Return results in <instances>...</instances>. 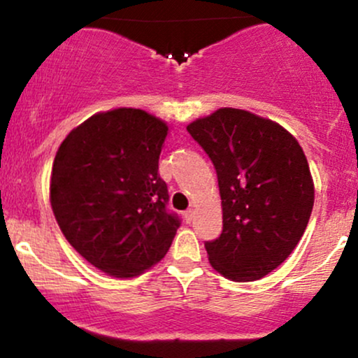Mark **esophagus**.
Listing matches in <instances>:
<instances>
[{
	"instance_id": "1",
	"label": "esophagus",
	"mask_w": 358,
	"mask_h": 358,
	"mask_svg": "<svg viewBox=\"0 0 358 358\" xmlns=\"http://www.w3.org/2000/svg\"><path fill=\"white\" fill-rule=\"evenodd\" d=\"M183 215H185V220H187L188 224H190V222L193 220V217H195V210H193V208H190V210H187V212H185Z\"/></svg>"
}]
</instances>
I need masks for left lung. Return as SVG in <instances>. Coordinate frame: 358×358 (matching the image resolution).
I'll return each mask as SVG.
<instances>
[{
    "instance_id": "1",
    "label": "left lung",
    "mask_w": 358,
    "mask_h": 358,
    "mask_svg": "<svg viewBox=\"0 0 358 358\" xmlns=\"http://www.w3.org/2000/svg\"><path fill=\"white\" fill-rule=\"evenodd\" d=\"M187 131L219 180L224 229L205 242L212 268L239 282L264 278L293 252L313 210L303 148L278 122L244 109H217Z\"/></svg>"
}]
</instances>
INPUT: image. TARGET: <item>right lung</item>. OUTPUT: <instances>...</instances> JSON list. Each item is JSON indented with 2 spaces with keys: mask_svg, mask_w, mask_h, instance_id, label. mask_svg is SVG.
I'll return each mask as SVG.
<instances>
[{
  "mask_svg": "<svg viewBox=\"0 0 358 358\" xmlns=\"http://www.w3.org/2000/svg\"><path fill=\"white\" fill-rule=\"evenodd\" d=\"M168 126L143 109L97 113L62 141L50 203L65 239L114 278H133L165 257L180 219L166 210L158 162Z\"/></svg>",
  "mask_w": 358,
  "mask_h": 358,
  "instance_id": "right-lung-1",
  "label": "right lung"
}]
</instances>
